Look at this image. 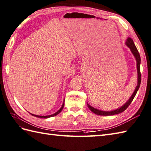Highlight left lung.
I'll return each mask as SVG.
<instances>
[{"mask_svg":"<svg viewBox=\"0 0 151 151\" xmlns=\"http://www.w3.org/2000/svg\"><path fill=\"white\" fill-rule=\"evenodd\" d=\"M125 45L127 47L130 48V51H131L132 53L133 54L134 57L135 58V59L136 61V68H137V73H138V83H137V86L136 87L134 91V92L132 93V96H130V98L128 99V101L124 104L123 106H122L121 107H119V108L117 109L116 110H111V111H103V110H101L93 108V106H90L89 104L87 103V105H88V109L91 110L92 112L96 114L97 115L112 116V115L118 114H120L123 112V111H125L127 107H128L130 104L131 103L134 98L136 93L138 92V90L139 88L140 83H141V73H140V63H141V58H140L139 53L134 43L133 40L130 37L127 38V41L125 42Z\"/></svg>","mask_w":151,"mask_h":151,"instance_id":"left-lung-1","label":"left lung"}]
</instances>
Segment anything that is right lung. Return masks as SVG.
Instances as JSON below:
<instances>
[{"mask_svg": "<svg viewBox=\"0 0 151 151\" xmlns=\"http://www.w3.org/2000/svg\"><path fill=\"white\" fill-rule=\"evenodd\" d=\"M64 105H65V99L63 100V105H62L61 108H60V109H59V110H58V111H57L55 113L53 114H51V115H48V116H38V115L33 114H31V113H30V114H32V115L33 116H35V117H37V118H51V117L55 116H57L58 114H59L62 111L63 107H64Z\"/></svg>", "mask_w": 151, "mask_h": 151, "instance_id": "add662e5", "label": "right lung"}]
</instances>
